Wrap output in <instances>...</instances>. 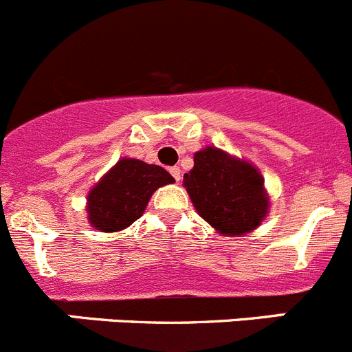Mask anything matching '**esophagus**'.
I'll use <instances>...</instances> for the list:
<instances>
[{
    "label": "esophagus",
    "instance_id": "esophagus-1",
    "mask_svg": "<svg viewBox=\"0 0 352 352\" xmlns=\"http://www.w3.org/2000/svg\"><path fill=\"white\" fill-rule=\"evenodd\" d=\"M170 173H172L173 179L179 182V180H180V168H179V166H172V168H170Z\"/></svg>",
    "mask_w": 352,
    "mask_h": 352
}]
</instances>
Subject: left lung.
<instances>
[{"label": "left lung", "instance_id": "left-lung-1", "mask_svg": "<svg viewBox=\"0 0 352 352\" xmlns=\"http://www.w3.org/2000/svg\"><path fill=\"white\" fill-rule=\"evenodd\" d=\"M184 187L199 215L222 234L254 231L267 213L261 173L215 147L195 154V168L184 173Z\"/></svg>", "mask_w": 352, "mask_h": 352}]
</instances>
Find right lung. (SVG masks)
I'll list each match as a JSON object with an SVG mask.
<instances>
[{
	"mask_svg": "<svg viewBox=\"0 0 352 352\" xmlns=\"http://www.w3.org/2000/svg\"><path fill=\"white\" fill-rule=\"evenodd\" d=\"M163 166L123 157L88 195V219L102 232H116L135 222L157 187L172 184Z\"/></svg>",
	"mask_w": 352,
	"mask_h": 352,
	"instance_id": "1",
	"label": "right lung"
}]
</instances>
